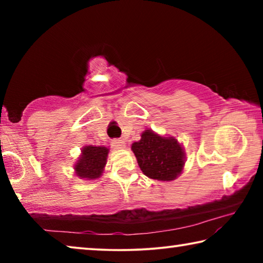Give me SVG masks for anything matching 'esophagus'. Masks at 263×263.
Segmentation results:
<instances>
[{
	"mask_svg": "<svg viewBox=\"0 0 263 263\" xmlns=\"http://www.w3.org/2000/svg\"><path fill=\"white\" fill-rule=\"evenodd\" d=\"M112 146L116 148H123L125 146V142L123 139H114L112 140Z\"/></svg>",
	"mask_w": 263,
	"mask_h": 263,
	"instance_id": "1",
	"label": "esophagus"
}]
</instances>
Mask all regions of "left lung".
<instances>
[{
    "instance_id": "left-lung-1",
    "label": "left lung",
    "mask_w": 263,
    "mask_h": 263,
    "mask_svg": "<svg viewBox=\"0 0 263 263\" xmlns=\"http://www.w3.org/2000/svg\"><path fill=\"white\" fill-rule=\"evenodd\" d=\"M132 151L142 173L149 179L172 181L183 168V149L174 138H163L146 130L141 139L132 144Z\"/></svg>"
}]
</instances>
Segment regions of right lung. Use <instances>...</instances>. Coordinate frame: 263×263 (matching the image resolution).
Segmentation results:
<instances>
[{
	"instance_id": "right-lung-1",
	"label": "right lung",
	"mask_w": 263,
	"mask_h": 263,
	"mask_svg": "<svg viewBox=\"0 0 263 263\" xmlns=\"http://www.w3.org/2000/svg\"><path fill=\"white\" fill-rule=\"evenodd\" d=\"M108 152L109 151L106 147L86 146L82 151L81 158L75 164L78 176L87 180H94L100 177L105 166Z\"/></svg>"
}]
</instances>
